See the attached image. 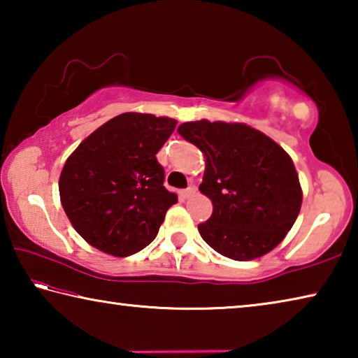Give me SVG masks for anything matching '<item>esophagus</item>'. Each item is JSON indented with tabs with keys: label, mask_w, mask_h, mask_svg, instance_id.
Instances as JSON below:
<instances>
[{
	"label": "esophagus",
	"mask_w": 358,
	"mask_h": 358,
	"mask_svg": "<svg viewBox=\"0 0 358 358\" xmlns=\"http://www.w3.org/2000/svg\"><path fill=\"white\" fill-rule=\"evenodd\" d=\"M196 192H197V187L191 185V186H187L186 189L181 191V192H180V196L183 197V199H189V197H192L194 194H196Z\"/></svg>",
	"instance_id": "esophagus-1"
}]
</instances>
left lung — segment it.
I'll use <instances>...</instances> for the list:
<instances>
[{
    "label": "left lung",
    "mask_w": 358,
    "mask_h": 358,
    "mask_svg": "<svg viewBox=\"0 0 358 358\" xmlns=\"http://www.w3.org/2000/svg\"><path fill=\"white\" fill-rule=\"evenodd\" d=\"M178 134L205 156L201 192L213 202L199 234L216 252L251 260L270 252L292 229L301 187L290 156L257 129L207 120L180 124Z\"/></svg>",
    "instance_id": "1"
}]
</instances>
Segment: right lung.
I'll return each mask as SVG.
<instances>
[{
    "instance_id": "obj_1",
    "label": "right lung",
    "mask_w": 358,
    "mask_h": 358,
    "mask_svg": "<svg viewBox=\"0 0 358 358\" xmlns=\"http://www.w3.org/2000/svg\"><path fill=\"white\" fill-rule=\"evenodd\" d=\"M175 126L172 118L121 113L68 157L59 197L71 224L90 245L128 257L156 238L167 210L177 203L156 159Z\"/></svg>"
}]
</instances>
